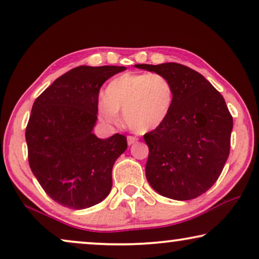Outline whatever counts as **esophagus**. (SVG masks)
<instances>
[{"mask_svg": "<svg viewBox=\"0 0 259 259\" xmlns=\"http://www.w3.org/2000/svg\"><path fill=\"white\" fill-rule=\"evenodd\" d=\"M126 140H128V144L131 145V144L136 143V142L138 141V138L136 136H128L126 137Z\"/></svg>", "mask_w": 259, "mask_h": 259, "instance_id": "1", "label": "esophagus"}]
</instances>
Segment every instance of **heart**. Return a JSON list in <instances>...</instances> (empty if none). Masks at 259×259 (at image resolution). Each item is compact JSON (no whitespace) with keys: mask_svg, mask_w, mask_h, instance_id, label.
I'll return each instance as SVG.
<instances>
[{"mask_svg":"<svg viewBox=\"0 0 259 259\" xmlns=\"http://www.w3.org/2000/svg\"><path fill=\"white\" fill-rule=\"evenodd\" d=\"M174 101V85L166 76L126 72L108 83L96 109L98 117L105 123L117 122L118 110H123V117L131 130L147 133L166 121Z\"/></svg>","mask_w":259,"mask_h":259,"instance_id":"heart-1","label":"heart"}]
</instances>
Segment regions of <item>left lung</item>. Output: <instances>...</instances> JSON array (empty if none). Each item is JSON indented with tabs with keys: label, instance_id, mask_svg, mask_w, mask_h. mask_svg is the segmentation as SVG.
Segmentation results:
<instances>
[{
	"label": "left lung",
	"instance_id": "1",
	"mask_svg": "<svg viewBox=\"0 0 259 259\" xmlns=\"http://www.w3.org/2000/svg\"><path fill=\"white\" fill-rule=\"evenodd\" d=\"M135 67L166 76L175 90L169 117L144 135L149 184L176 201L198 197L216 183L230 152L234 122L224 98L203 75L183 64Z\"/></svg>",
	"mask_w": 259,
	"mask_h": 259
}]
</instances>
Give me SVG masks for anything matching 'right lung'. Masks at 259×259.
Returning a JSON list of instances; mask_svg holds the SVG:
<instances>
[{
  "label": "right lung",
  "instance_id": "1",
  "mask_svg": "<svg viewBox=\"0 0 259 259\" xmlns=\"http://www.w3.org/2000/svg\"><path fill=\"white\" fill-rule=\"evenodd\" d=\"M125 67L79 65L60 76L32 104L25 129L28 161L54 201L81 210L100 203L112 187L111 171L126 137L93 134L101 87Z\"/></svg>",
  "mask_w": 259,
  "mask_h": 259
}]
</instances>
